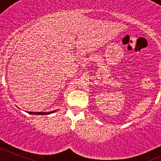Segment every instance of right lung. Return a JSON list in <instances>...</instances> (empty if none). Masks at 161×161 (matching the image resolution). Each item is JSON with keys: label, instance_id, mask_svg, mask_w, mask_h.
<instances>
[{"label": "right lung", "instance_id": "add662e5", "mask_svg": "<svg viewBox=\"0 0 161 161\" xmlns=\"http://www.w3.org/2000/svg\"><path fill=\"white\" fill-rule=\"evenodd\" d=\"M56 111L57 110H53V111H50V112H28V114H34V115H48V114H53V113Z\"/></svg>", "mask_w": 161, "mask_h": 161}]
</instances>
